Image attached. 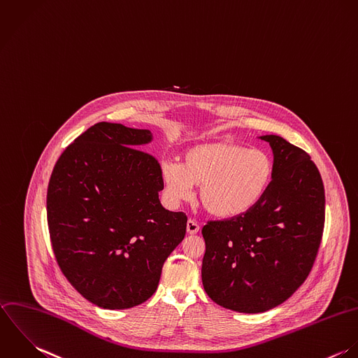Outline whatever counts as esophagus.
<instances>
[{
  "instance_id": "34e87169",
  "label": "esophagus",
  "mask_w": 358,
  "mask_h": 358,
  "mask_svg": "<svg viewBox=\"0 0 358 358\" xmlns=\"http://www.w3.org/2000/svg\"><path fill=\"white\" fill-rule=\"evenodd\" d=\"M186 231H187L189 235H196V234H199V231H200V225H199L196 221L189 220L187 224H186Z\"/></svg>"
}]
</instances>
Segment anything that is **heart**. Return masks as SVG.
Here are the masks:
<instances>
[{
  "label": "heart",
  "instance_id": "b5f03b06",
  "mask_svg": "<svg viewBox=\"0 0 358 358\" xmlns=\"http://www.w3.org/2000/svg\"><path fill=\"white\" fill-rule=\"evenodd\" d=\"M275 165L268 152L229 140L187 147L180 164L161 165V180L172 203L186 201L199 187L201 207L220 220H234L255 208L269 190Z\"/></svg>",
  "mask_w": 358,
  "mask_h": 358
}]
</instances>
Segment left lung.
<instances>
[{
  "instance_id": "left-lung-1",
  "label": "left lung",
  "mask_w": 358,
  "mask_h": 358,
  "mask_svg": "<svg viewBox=\"0 0 358 358\" xmlns=\"http://www.w3.org/2000/svg\"><path fill=\"white\" fill-rule=\"evenodd\" d=\"M275 175L250 213L203 228V286L224 308L258 314L286 301L307 279L322 238L325 192L310 155L276 134Z\"/></svg>"
}]
</instances>
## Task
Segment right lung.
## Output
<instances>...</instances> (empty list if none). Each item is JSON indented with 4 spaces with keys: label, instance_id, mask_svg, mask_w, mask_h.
Segmentation results:
<instances>
[{
    "label": "right lung",
    "instance_id": "add662e5",
    "mask_svg": "<svg viewBox=\"0 0 358 358\" xmlns=\"http://www.w3.org/2000/svg\"><path fill=\"white\" fill-rule=\"evenodd\" d=\"M148 129L100 122L58 158L47 220L58 265L90 303L124 310L148 300L187 218L162 207L157 158L141 151Z\"/></svg>",
    "mask_w": 358,
    "mask_h": 358
}]
</instances>
